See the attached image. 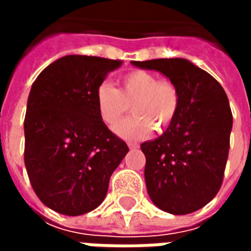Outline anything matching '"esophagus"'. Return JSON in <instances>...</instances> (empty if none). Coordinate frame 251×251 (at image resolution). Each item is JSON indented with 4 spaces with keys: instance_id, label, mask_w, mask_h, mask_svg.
<instances>
[{
    "instance_id": "obj_1",
    "label": "esophagus",
    "mask_w": 251,
    "mask_h": 251,
    "mask_svg": "<svg viewBox=\"0 0 251 251\" xmlns=\"http://www.w3.org/2000/svg\"><path fill=\"white\" fill-rule=\"evenodd\" d=\"M127 147L130 148V149H136V148H138V145H137L136 142H129V144H127Z\"/></svg>"
}]
</instances>
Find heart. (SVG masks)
I'll use <instances>...</instances> for the list:
<instances>
[{"label":"heart","mask_w":251,"mask_h":251,"mask_svg":"<svg viewBox=\"0 0 251 251\" xmlns=\"http://www.w3.org/2000/svg\"><path fill=\"white\" fill-rule=\"evenodd\" d=\"M95 104L100 120L114 125L131 106L135 114L114 126V131L125 140H141L151 134L152 126L163 131L176 118L180 91L169 79L145 70H136L120 79L118 90L102 83L95 91Z\"/></svg>","instance_id":"heart-1"}]
</instances>
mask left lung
Instances as JSON below:
<instances>
[{
	"label": "left lung",
	"instance_id": "left-lung-1",
	"mask_svg": "<svg viewBox=\"0 0 251 251\" xmlns=\"http://www.w3.org/2000/svg\"><path fill=\"white\" fill-rule=\"evenodd\" d=\"M156 70L177 86L179 111L161 136L142 142L145 183L160 210L185 215L204 207L221 189L232 114L225 90L208 72L187 59L131 62Z\"/></svg>",
	"mask_w": 251,
	"mask_h": 251
}]
</instances>
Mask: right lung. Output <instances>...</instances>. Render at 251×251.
Wrapping results in <instances>:
<instances>
[{
	"instance_id": "1",
	"label": "right lung",
	"mask_w": 251,
	"mask_h": 251,
	"mask_svg": "<svg viewBox=\"0 0 251 251\" xmlns=\"http://www.w3.org/2000/svg\"><path fill=\"white\" fill-rule=\"evenodd\" d=\"M121 60L67 55L32 84L24 121V161L32 188L51 210L70 216L95 210L110 176L129 152L100 120L95 91Z\"/></svg>"
}]
</instances>
